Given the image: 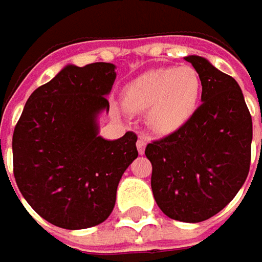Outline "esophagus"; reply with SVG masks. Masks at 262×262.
Masks as SVG:
<instances>
[{"instance_id": "1", "label": "esophagus", "mask_w": 262, "mask_h": 262, "mask_svg": "<svg viewBox=\"0 0 262 262\" xmlns=\"http://www.w3.org/2000/svg\"><path fill=\"white\" fill-rule=\"evenodd\" d=\"M146 146H147V140L144 138V137H140V138H138V141H137V150H138V153H140V155H143V153H144Z\"/></svg>"}]
</instances>
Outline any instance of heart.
I'll list each match as a JSON object with an SVG mask.
<instances>
[{"instance_id": "heart-1", "label": "heart", "mask_w": 262, "mask_h": 262, "mask_svg": "<svg viewBox=\"0 0 262 262\" xmlns=\"http://www.w3.org/2000/svg\"><path fill=\"white\" fill-rule=\"evenodd\" d=\"M201 89V78L192 67L157 68L126 84L122 105L134 114L147 111L150 128L159 134H169L195 114Z\"/></svg>"}]
</instances>
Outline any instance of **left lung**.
<instances>
[{
	"mask_svg": "<svg viewBox=\"0 0 262 262\" xmlns=\"http://www.w3.org/2000/svg\"><path fill=\"white\" fill-rule=\"evenodd\" d=\"M201 78V106L185 125L146 147L151 191L167 217L198 223L217 214L247 181L252 118L233 77L185 56Z\"/></svg>",
	"mask_w": 262,
	"mask_h": 262,
	"instance_id": "8db88e82",
	"label": "left lung"
}]
</instances>
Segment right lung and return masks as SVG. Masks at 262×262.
Wrapping results in <instances>:
<instances>
[{
    "label": "right lung",
    "mask_w": 262,
    "mask_h": 262,
    "mask_svg": "<svg viewBox=\"0 0 262 262\" xmlns=\"http://www.w3.org/2000/svg\"><path fill=\"white\" fill-rule=\"evenodd\" d=\"M116 67H64L26 102L13 134V166L21 195L46 222L77 230L100 225L115 207L116 189L137 159V136H99L97 118Z\"/></svg>",
    "instance_id": "right-lung-1"
}]
</instances>
